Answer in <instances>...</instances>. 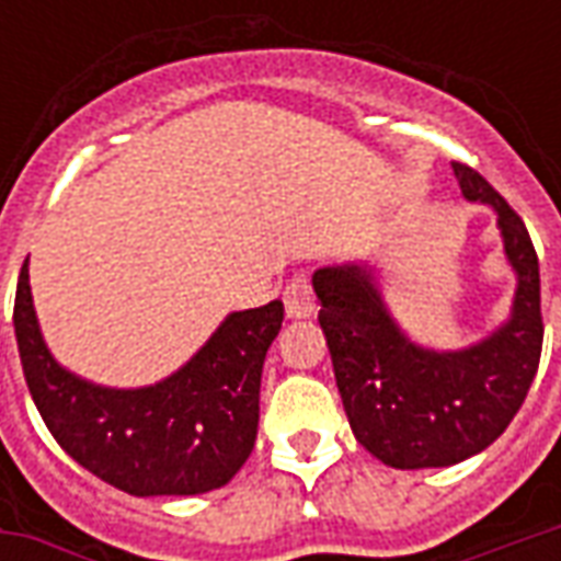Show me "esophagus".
I'll list each match as a JSON object with an SVG mask.
<instances>
[{
  "mask_svg": "<svg viewBox=\"0 0 561 561\" xmlns=\"http://www.w3.org/2000/svg\"><path fill=\"white\" fill-rule=\"evenodd\" d=\"M285 316L288 318H309L316 312V297H312V288L306 279H291L288 288H285Z\"/></svg>",
  "mask_w": 561,
  "mask_h": 561,
  "instance_id": "esophagus-1",
  "label": "esophagus"
}]
</instances>
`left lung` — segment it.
<instances>
[{"mask_svg":"<svg viewBox=\"0 0 561 561\" xmlns=\"http://www.w3.org/2000/svg\"><path fill=\"white\" fill-rule=\"evenodd\" d=\"M462 197L495 213L514 276L511 316L457 352L414 342L390 312L378 267L345 261L312 273L318 321L354 438L393 469H442L505 433L541 360V276L526 225L481 173L454 161Z\"/></svg>","mask_w":561,"mask_h":561,"instance_id":"8db88e82","label":"left lung"}]
</instances>
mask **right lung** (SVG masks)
Returning <instances> with one entry per match:
<instances>
[{
  "label": "right lung",
  "instance_id": "obj_1",
  "mask_svg": "<svg viewBox=\"0 0 561 561\" xmlns=\"http://www.w3.org/2000/svg\"><path fill=\"white\" fill-rule=\"evenodd\" d=\"M282 304L231 312L176 373L147 388H104L56 360L20 270L14 336L35 409L68 457L128 495H197L231 481L257 435L261 369Z\"/></svg>",
  "mask_w": 561,
  "mask_h": 561
}]
</instances>
